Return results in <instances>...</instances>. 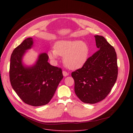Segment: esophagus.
<instances>
[{
  "instance_id": "34e87169",
  "label": "esophagus",
  "mask_w": 133,
  "mask_h": 133,
  "mask_svg": "<svg viewBox=\"0 0 133 133\" xmlns=\"http://www.w3.org/2000/svg\"><path fill=\"white\" fill-rule=\"evenodd\" d=\"M63 75L64 76H68L69 75L68 72H67L66 71H65V70L63 71Z\"/></svg>"
}]
</instances>
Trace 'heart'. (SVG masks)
Returning <instances> with one entry per match:
<instances>
[{
	"instance_id": "1",
	"label": "heart",
	"mask_w": 133,
	"mask_h": 133,
	"mask_svg": "<svg viewBox=\"0 0 133 133\" xmlns=\"http://www.w3.org/2000/svg\"><path fill=\"white\" fill-rule=\"evenodd\" d=\"M54 48L48 52L49 57L55 61L58 55L63 56L64 63L71 69L81 67L86 62L89 52L87 44L80 41H59L55 43Z\"/></svg>"
}]
</instances>
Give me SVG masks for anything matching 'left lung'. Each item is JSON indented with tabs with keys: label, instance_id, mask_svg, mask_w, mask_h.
I'll return each mask as SVG.
<instances>
[{
	"label": "left lung",
	"instance_id": "obj_1",
	"mask_svg": "<svg viewBox=\"0 0 133 133\" xmlns=\"http://www.w3.org/2000/svg\"><path fill=\"white\" fill-rule=\"evenodd\" d=\"M99 49L83 67L71 72L75 92L79 99L95 104L104 99L115 85L118 75L116 51L103 36H95Z\"/></svg>",
	"mask_w": 133,
	"mask_h": 133
}]
</instances>
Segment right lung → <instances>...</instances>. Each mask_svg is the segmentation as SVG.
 Instances as JSON below:
<instances>
[{"instance_id": "add662e5", "label": "right lung", "mask_w": 133, "mask_h": 133, "mask_svg": "<svg viewBox=\"0 0 133 133\" xmlns=\"http://www.w3.org/2000/svg\"><path fill=\"white\" fill-rule=\"evenodd\" d=\"M32 44V38H28L15 48L11 55L9 78L12 88L25 103L40 106L50 101L63 75L61 68L48 62V56L46 53L39 56L32 67L22 65L23 56Z\"/></svg>"}]
</instances>
